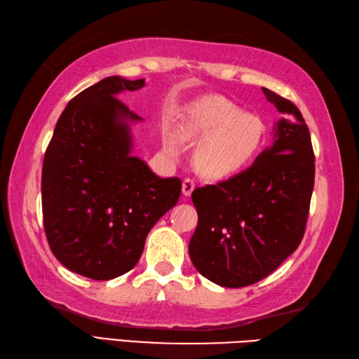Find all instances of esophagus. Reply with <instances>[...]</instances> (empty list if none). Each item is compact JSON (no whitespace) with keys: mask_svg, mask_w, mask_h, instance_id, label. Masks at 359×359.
Listing matches in <instances>:
<instances>
[{"mask_svg":"<svg viewBox=\"0 0 359 359\" xmlns=\"http://www.w3.org/2000/svg\"><path fill=\"white\" fill-rule=\"evenodd\" d=\"M196 188V184H194V180L193 179H185L184 180V184H182V191H184V194L185 196H191V193H193V189Z\"/></svg>","mask_w":359,"mask_h":359,"instance_id":"esophagus-1","label":"esophagus"}]
</instances>
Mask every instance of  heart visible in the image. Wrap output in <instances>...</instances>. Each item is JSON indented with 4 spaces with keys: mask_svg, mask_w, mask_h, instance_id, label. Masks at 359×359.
Here are the masks:
<instances>
[{
    "mask_svg": "<svg viewBox=\"0 0 359 359\" xmlns=\"http://www.w3.org/2000/svg\"><path fill=\"white\" fill-rule=\"evenodd\" d=\"M182 139L196 142V165L212 179L242 171L257 154L264 140V125L256 116L242 114L224 97H207L197 102L180 126ZM166 148L175 151L174 143Z\"/></svg>",
    "mask_w": 359,
    "mask_h": 359,
    "instance_id": "1",
    "label": "heart"
}]
</instances>
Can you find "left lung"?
Here are the masks:
<instances>
[{
  "label": "left lung",
  "mask_w": 359,
  "mask_h": 359,
  "mask_svg": "<svg viewBox=\"0 0 359 359\" xmlns=\"http://www.w3.org/2000/svg\"><path fill=\"white\" fill-rule=\"evenodd\" d=\"M284 116L276 139L245 171L196 188L197 228L189 257L202 276L239 288L269 276L299 247L315 185V154L301 111L262 88Z\"/></svg>",
  "instance_id": "obj_1"
}]
</instances>
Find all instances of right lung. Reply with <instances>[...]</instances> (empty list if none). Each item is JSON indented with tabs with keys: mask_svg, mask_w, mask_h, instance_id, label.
<instances>
[{
	"mask_svg": "<svg viewBox=\"0 0 359 359\" xmlns=\"http://www.w3.org/2000/svg\"><path fill=\"white\" fill-rule=\"evenodd\" d=\"M144 80L114 75L67 103L41 174L43 224L67 270L108 280L134 269L149 230L177 203L182 180L160 179L131 156L128 121L140 117L116 97Z\"/></svg>",
	"mask_w": 359,
	"mask_h": 359,
	"instance_id": "add662e5",
	"label": "right lung"
}]
</instances>
